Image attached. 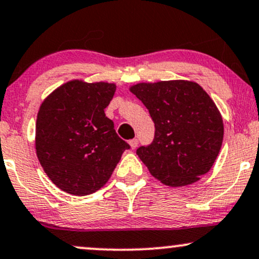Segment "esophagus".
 Listing matches in <instances>:
<instances>
[{
    "label": "esophagus",
    "instance_id": "obj_1",
    "mask_svg": "<svg viewBox=\"0 0 259 259\" xmlns=\"http://www.w3.org/2000/svg\"><path fill=\"white\" fill-rule=\"evenodd\" d=\"M130 146L131 149H136L137 146H138V139H131L130 140Z\"/></svg>",
    "mask_w": 259,
    "mask_h": 259
}]
</instances>
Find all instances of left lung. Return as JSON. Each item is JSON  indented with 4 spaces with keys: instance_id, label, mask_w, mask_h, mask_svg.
<instances>
[{
    "instance_id": "8db88e82",
    "label": "left lung",
    "mask_w": 259,
    "mask_h": 259,
    "mask_svg": "<svg viewBox=\"0 0 259 259\" xmlns=\"http://www.w3.org/2000/svg\"><path fill=\"white\" fill-rule=\"evenodd\" d=\"M130 91L148 108L155 138L137 155L150 174L171 187L194 184L218 158L223 140L221 113L197 82H139Z\"/></svg>"
}]
</instances>
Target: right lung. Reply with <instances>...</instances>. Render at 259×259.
Returning a JSON list of instances; mask_svg holds the SVG:
<instances>
[{
    "label": "right lung",
    "mask_w": 259,
    "mask_h": 259,
    "mask_svg": "<svg viewBox=\"0 0 259 259\" xmlns=\"http://www.w3.org/2000/svg\"><path fill=\"white\" fill-rule=\"evenodd\" d=\"M115 91L114 82L75 79L55 89L40 104L36 154L60 190L74 196L96 192L130 149L104 113Z\"/></svg>",
    "instance_id": "add662e5"
}]
</instances>
